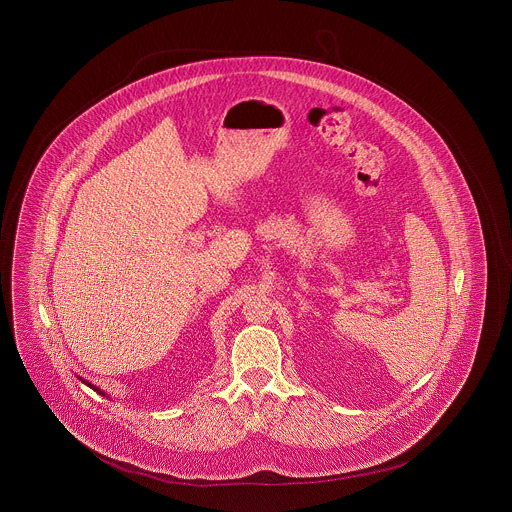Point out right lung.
Here are the masks:
<instances>
[{"instance_id":"right-lung-1","label":"right lung","mask_w":512,"mask_h":512,"mask_svg":"<svg viewBox=\"0 0 512 512\" xmlns=\"http://www.w3.org/2000/svg\"><path fill=\"white\" fill-rule=\"evenodd\" d=\"M79 377V376H77ZM79 379H81L82 383H84V385H88V387H90V389H94V391H96V393H100V395H104V397H106V391H102V389H100V387H96V385H92V383H90V381H86V379H82V377H79Z\"/></svg>"}]
</instances>
